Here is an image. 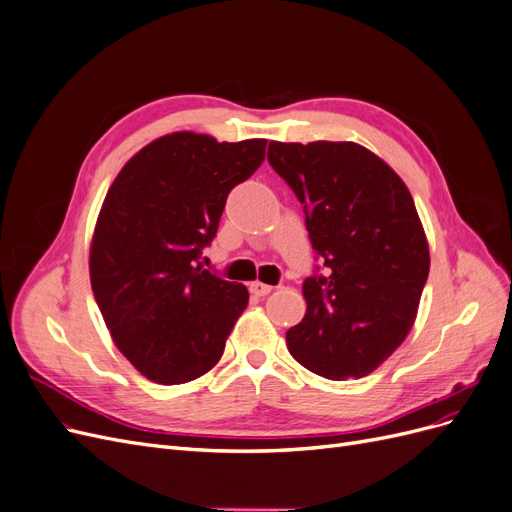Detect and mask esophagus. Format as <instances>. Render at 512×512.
Returning <instances> with one entry per match:
<instances>
[{
    "label": "esophagus",
    "instance_id": "1",
    "mask_svg": "<svg viewBox=\"0 0 512 512\" xmlns=\"http://www.w3.org/2000/svg\"><path fill=\"white\" fill-rule=\"evenodd\" d=\"M271 290H273V286H269V284H262V282H252L250 284V292L254 294V297H267Z\"/></svg>",
    "mask_w": 512,
    "mask_h": 512
}]
</instances>
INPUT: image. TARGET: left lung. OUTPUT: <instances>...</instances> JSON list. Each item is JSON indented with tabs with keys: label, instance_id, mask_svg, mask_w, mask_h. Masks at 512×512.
Instances as JSON below:
<instances>
[{
	"label": "left lung",
	"instance_id": "obj_1",
	"mask_svg": "<svg viewBox=\"0 0 512 512\" xmlns=\"http://www.w3.org/2000/svg\"><path fill=\"white\" fill-rule=\"evenodd\" d=\"M267 158L303 205L327 269L303 282L307 312L288 329V350L322 378H363L410 333L429 275L412 194L376 153L348 141H271Z\"/></svg>",
	"mask_w": 512,
	"mask_h": 512
}]
</instances>
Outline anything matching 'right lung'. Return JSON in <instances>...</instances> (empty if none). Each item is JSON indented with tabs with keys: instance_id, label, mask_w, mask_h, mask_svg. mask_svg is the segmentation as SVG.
I'll use <instances>...</instances> for the list:
<instances>
[{
	"instance_id": "right-lung-1",
	"label": "right lung",
	"mask_w": 512,
	"mask_h": 512,
	"mask_svg": "<svg viewBox=\"0 0 512 512\" xmlns=\"http://www.w3.org/2000/svg\"><path fill=\"white\" fill-rule=\"evenodd\" d=\"M265 149V138L173 132L130 158L106 192L91 290L115 346L151 382H190L222 359L250 292L198 260L230 190L254 175Z\"/></svg>"
}]
</instances>
